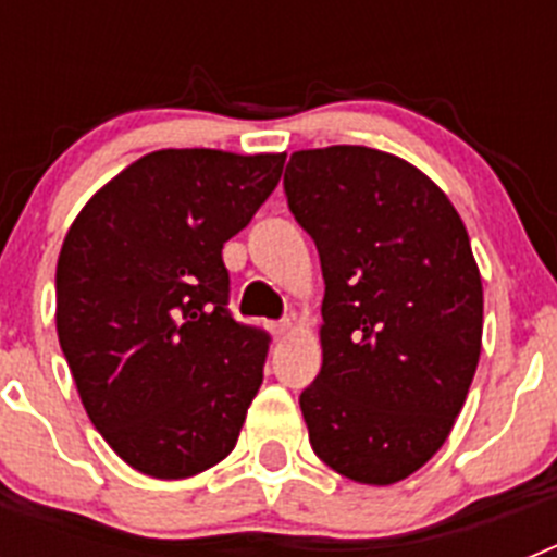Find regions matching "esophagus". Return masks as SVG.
<instances>
[{
	"mask_svg": "<svg viewBox=\"0 0 557 557\" xmlns=\"http://www.w3.org/2000/svg\"><path fill=\"white\" fill-rule=\"evenodd\" d=\"M287 332H289V323H273V326H270V334H273L275 339H284L287 337Z\"/></svg>",
	"mask_w": 557,
	"mask_h": 557,
	"instance_id": "1",
	"label": "esophagus"
}]
</instances>
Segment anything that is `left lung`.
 Returning a JSON list of instances; mask_svg holds the SVG:
<instances>
[{
    "label": "left lung",
    "instance_id": "left-lung-1",
    "mask_svg": "<svg viewBox=\"0 0 557 557\" xmlns=\"http://www.w3.org/2000/svg\"><path fill=\"white\" fill-rule=\"evenodd\" d=\"M284 191L326 282L309 444L362 485L407 480L446 444L480 362L469 231L430 175L373 147L293 152Z\"/></svg>",
    "mask_w": 557,
    "mask_h": 557
}]
</instances>
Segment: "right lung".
Masks as SVG:
<instances>
[{"label":"right lung","instance_id":"add662e5","mask_svg":"<svg viewBox=\"0 0 557 557\" xmlns=\"http://www.w3.org/2000/svg\"><path fill=\"white\" fill-rule=\"evenodd\" d=\"M284 159L147 152L91 195L63 239V357L91 424L141 474L195 476L239 437L268 334L231 318L223 245L268 200Z\"/></svg>","mask_w":557,"mask_h":557}]
</instances>
